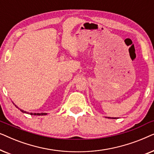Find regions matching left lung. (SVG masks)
Wrapping results in <instances>:
<instances>
[{"label":"left lung","instance_id":"1","mask_svg":"<svg viewBox=\"0 0 154 154\" xmlns=\"http://www.w3.org/2000/svg\"><path fill=\"white\" fill-rule=\"evenodd\" d=\"M106 118V119H116L118 118H113V117H105Z\"/></svg>","mask_w":154,"mask_h":154}]
</instances>
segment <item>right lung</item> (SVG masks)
Listing matches in <instances>:
<instances>
[{
  "label": "right lung",
  "mask_w": 154,
  "mask_h": 154,
  "mask_svg": "<svg viewBox=\"0 0 154 154\" xmlns=\"http://www.w3.org/2000/svg\"><path fill=\"white\" fill-rule=\"evenodd\" d=\"M12 103H13V104L17 107V108L18 109H20V110L22 111V113H29V114L33 115V116H45V115H47V113H29V112H27V111H25L24 110H22V109H21L19 108V107L17 106V105L14 104V103L13 102H12Z\"/></svg>",
  "instance_id": "obj_1"
}]
</instances>
